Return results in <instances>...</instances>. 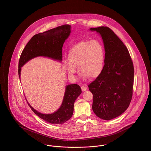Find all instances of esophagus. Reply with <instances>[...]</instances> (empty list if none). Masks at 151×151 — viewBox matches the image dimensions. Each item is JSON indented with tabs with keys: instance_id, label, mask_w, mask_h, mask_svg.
I'll use <instances>...</instances> for the list:
<instances>
[{
	"instance_id": "34e87169",
	"label": "esophagus",
	"mask_w": 151,
	"mask_h": 151,
	"mask_svg": "<svg viewBox=\"0 0 151 151\" xmlns=\"http://www.w3.org/2000/svg\"><path fill=\"white\" fill-rule=\"evenodd\" d=\"M81 88H82V90L83 91H86L87 88V87L86 86H82L81 87Z\"/></svg>"
}]
</instances>
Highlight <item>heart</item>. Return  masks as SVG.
<instances>
[{"label":"heart","instance_id":"b5f03b06","mask_svg":"<svg viewBox=\"0 0 151 151\" xmlns=\"http://www.w3.org/2000/svg\"><path fill=\"white\" fill-rule=\"evenodd\" d=\"M69 63H66L68 72L73 76L78 67L81 73L88 78L99 76L102 71L105 61V50L97 40L84 41L73 46L68 53Z\"/></svg>","mask_w":151,"mask_h":151}]
</instances>
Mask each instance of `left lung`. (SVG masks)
I'll return each mask as SVG.
<instances>
[{
	"label": "left lung",
	"instance_id": "8db88e82",
	"mask_svg": "<svg viewBox=\"0 0 151 151\" xmlns=\"http://www.w3.org/2000/svg\"><path fill=\"white\" fill-rule=\"evenodd\" d=\"M100 34L105 51L100 75L88 85L93 95L92 109L100 119L111 120L122 115L132 99L134 66L126 46L107 27L90 28Z\"/></svg>",
	"mask_w": 151,
	"mask_h": 151
}]
</instances>
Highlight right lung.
Here are the masks:
<instances>
[{"label":"right lung","instance_id":"right-lung-1","mask_svg":"<svg viewBox=\"0 0 151 151\" xmlns=\"http://www.w3.org/2000/svg\"><path fill=\"white\" fill-rule=\"evenodd\" d=\"M70 33V25H63L43 33L35 35L21 54L18 63L19 79L21 67L36 57L44 56L61 61L63 44ZM81 93V88L78 84L67 85L61 106L56 112L51 114H41L27 102L34 113L43 120L51 124H63L72 117L74 102Z\"/></svg>","mask_w":151,"mask_h":151}]
</instances>
